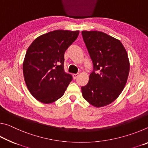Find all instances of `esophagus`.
I'll use <instances>...</instances> for the list:
<instances>
[{
    "instance_id": "obj_1",
    "label": "esophagus",
    "mask_w": 148,
    "mask_h": 148,
    "mask_svg": "<svg viewBox=\"0 0 148 148\" xmlns=\"http://www.w3.org/2000/svg\"><path fill=\"white\" fill-rule=\"evenodd\" d=\"M78 76H79V74H74L73 75H72V76H73V78L74 79H76Z\"/></svg>"
}]
</instances>
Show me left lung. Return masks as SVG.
<instances>
[{
  "label": "left lung",
  "mask_w": 148,
  "mask_h": 148,
  "mask_svg": "<svg viewBox=\"0 0 148 148\" xmlns=\"http://www.w3.org/2000/svg\"><path fill=\"white\" fill-rule=\"evenodd\" d=\"M82 37L93 64L88 84L82 87L84 98L95 107L114 102L123 90L130 64L119 40L100 31H82Z\"/></svg>",
  "instance_id": "8db88e82"
}]
</instances>
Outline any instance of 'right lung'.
I'll list each match as a JSON object with an SVG mask.
<instances>
[{
	"label": "right lung",
	"mask_w": 148,
	"mask_h": 148,
	"mask_svg": "<svg viewBox=\"0 0 148 148\" xmlns=\"http://www.w3.org/2000/svg\"><path fill=\"white\" fill-rule=\"evenodd\" d=\"M78 34V31L57 30L38 36L30 45L23 75L27 88L38 101L51 103L64 95L72 80L64 71V54Z\"/></svg>",
	"instance_id": "1"
}]
</instances>
